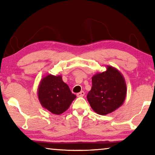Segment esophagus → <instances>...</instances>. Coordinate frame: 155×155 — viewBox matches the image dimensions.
Wrapping results in <instances>:
<instances>
[{
  "instance_id": "1",
  "label": "esophagus",
  "mask_w": 155,
  "mask_h": 155,
  "mask_svg": "<svg viewBox=\"0 0 155 155\" xmlns=\"http://www.w3.org/2000/svg\"><path fill=\"white\" fill-rule=\"evenodd\" d=\"M84 95V92H83V91H82V92L78 93V94H77V97H83Z\"/></svg>"
}]
</instances>
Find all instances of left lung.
<instances>
[{
    "mask_svg": "<svg viewBox=\"0 0 155 155\" xmlns=\"http://www.w3.org/2000/svg\"><path fill=\"white\" fill-rule=\"evenodd\" d=\"M92 82L87 98L97 114L107 115L124 104L127 92L126 81L115 68L108 65L107 71L93 76Z\"/></svg>",
    "mask_w": 155,
    "mask_h": 155,
    "instance_id": "1",
    "label": "left lung"
}]
</instances>
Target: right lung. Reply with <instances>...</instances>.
Here are the masks:
<instances>
[{"label": "right lung", "instance_id": "obj_1", "mask_svg": "<svg viewBox=\"0 0 155 155\" xmlns=\"http://www.w3.org/2000/svg\"><path fill=\"white\" fill-rule=\"evenodd\" d=\"M38 98L42 107L59 115L68 109L76 96L63 81L62 76L48 74L40 82Z\"/></svg>", "mask_w": 155, "mask_h": 155}]
</instances>
